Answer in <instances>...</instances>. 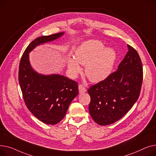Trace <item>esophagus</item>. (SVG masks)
<instances>
[{
    "label": "esophagus",
    "mask_w": 156,
    "mask_h": 156,
    "mask_svg": "<svg viewBox=\"0 0 156 156\" xmlns=\"http://www.w3.org/2000/svg\"><path fill=\"white\" fill-rule=\"evenodd\" d=\"M79 93H85L86 91V87L82 84H79Z\"/></svg>",
    "instance_id": "34e87169"
}]
</instances>
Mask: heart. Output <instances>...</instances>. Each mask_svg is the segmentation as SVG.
Masks as SVG:
<instances>
[{
  "label": "heart",
  "instance_id": "obj_1",
  "mask_svg": "<svg viewBox=\"0 0 156 156\" xmlns=\"http://www.w3.org/2000/svg\"><path fill=\"white\" fill-rule=\"evenodd\" d=\"M75 58L69 60L68 69L70 74L76 77L82 71L79 62L86 66L85 72L92 82H99L112 74L116 58L114 50L105 48L100 41L90 40L82 43L76 50Z\"/></svg>",
  "mask_w": 156,
  "mask_h": 156
}]
</instances>
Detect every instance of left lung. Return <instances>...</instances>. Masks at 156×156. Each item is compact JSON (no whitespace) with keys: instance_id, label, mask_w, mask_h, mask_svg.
Instances as JSON below:
<instances>
[{"instance_id":"1","label":"left lung","mask_w":156,"mask_h":156,"mask_svg":"<svg viewBox=\"0 0 156 156\" xmlns=\"http://www.w3.org/2000/svg\"><path fill=\"white\" fill-rule=\"evenodd\" d=\"M129 51L106 79L87 89L90 97L89 111L94 121L108 125L121 119L136 101L143 81L142 61L136 50L128 44Z\"/></svg>"}]
</instances>
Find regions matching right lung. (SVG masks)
I'll use <instances>...</instances> for the list:
<instances>
[{"label": "right lung", "mask_w": 156, "mask_h": 156, "mask_svg": "<svg viewBox=\"0 0 156 156\" xmlns=\"http://www.w3.org/2000/svg\"><path fill=\"white\" fill-rule=\"evenodd\" d=\"M63 33L43 36L30 43L21 57L19 82L27 109L41 122L55 125L65 116L68 108L79 94L78 83L60 75L43 76L31 68L29 53L36 46L59 38Z\"/></svg>", "instance_id": "1"}]
</instances>
